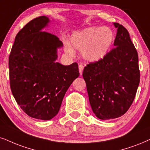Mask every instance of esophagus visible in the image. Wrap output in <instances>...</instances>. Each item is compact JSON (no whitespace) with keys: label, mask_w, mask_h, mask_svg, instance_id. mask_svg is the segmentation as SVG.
<instances>
[{"label":"esophagus","mask_w":150,"mask_h":150,"mask_svg":"<svg viewBox=\"0 0 150 150\" xmlns=\"http://www.w3.org/2000/svg\"><path fill=\"white\" fill-rule=\"evenodd\" d=\"M83 70H84V66H83L82 64H79V74H80V75H82Z\"/></svg>","instance_id":"esophagus-1"}]
</instances>
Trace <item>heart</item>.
<instances>
[{"mask_svg":"<svg viewBox=\"0 0 150 150\" xmlns=\"http://www.w3.org/2000/svg\"><path fill=\"white\" fill-rule=\"evenodd\" d=\"M114 41V34L108 27H90L74 33L71 45L82 52L83 57L90 62L103 59L109 52ZM66 51L71 54L74 50L70 45H66Z\"/></svg>","mask_w":150,"mask_h":150,"instance_id":"obj_1","label":"heart"}]
</instances>
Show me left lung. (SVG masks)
Instances as JSON below:
<instances>
[{"label": "left lung", "instance_id": "8db88e82", "mask_svg": "<svg viewBox=\"0 0 150 150\" xmlns=\"http://www.w3.org/2000/svg\"><path fill=\"white\" fill-rule=\"evenodd\" d=\"M113 24L117 28L115 48L102 59L87 64L82 73L91 107L101 120L124 115L133 103L140 82L137 50L127 30Z\"/></svg>", "mask_w": 150, "mask_h": 150}]
</instances>
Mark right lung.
<instances>
[{
    "label": "right lung",
    "mask_w": 150,
    "mask_h": 150,
    "mask_svg": "<svg viewBox=\"0 0 150 150\" xmlns=\"http://www.w3.org/2000/svg\"><path fill=\"white\" fill-rule=\"evenodd\" d=\"M42 16L18 32L9 57V84L15 100L26 114L43 120L57 114L66 92L79 75L76 62H56L63 45L57 36L41 31L49 23Z\"/></svg>",
    "instance_id": "obj_1"
}]
</instances>
